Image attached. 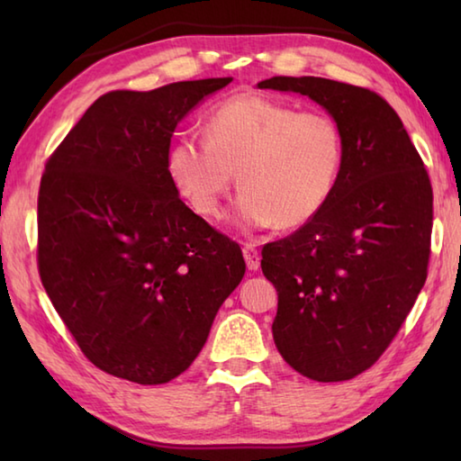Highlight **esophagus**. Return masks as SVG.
<instances>
[{
	"instance_id": "34e87169",
	"label": "esophagus",
	"mask_w": 461,
	"mask_h": 461,
	"mask_svg": "<svg viewBox=\"0 0 461 461\" xmlns=\"http://www.w3.org/2000/svg\"><path fill=\"white\" fill-rule=\"evenodd\" d=\"M243 258H246L248 263V269L251 271H258L259 269V263H261V256L256 246H251V243H246L243 246Z\"/></svg>"
}]
</instances>
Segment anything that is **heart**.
<instances>
[{
    "label": "heart",
    "mask_w": 461,
    "mask_h": 461,
    "mask_svg": "<svg viewBox=\"0 0 461 461\" xmlns=\"http://www.w3.org/2000/svg\"><path fill=\"white\" fill-rule=\"evenodd\" d=\"M168 174L202 218H220L238 174V215L246 228H299L325 208L339 180L342 132L321 111L241 93L210 113L205 136L182 134Z\"/></svg>",
    "instance_id": "1"
}]
</instances>
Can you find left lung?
I'll list each match as a JSON object with an SVG mask.
<instances>
[{
    "instance_id": "left-lung-1",
    "label": "left lung",
    "mask_w": 461,
    "mask_h": 461,
    "mask_svg": "<svg viewBox=\"0 0 461 461\" xmlns=\"http://www.w3.org/2000/svg\"><path fill=\"white\" fill-rule=\"evenodd\" d=\"M259 89L305 95L342 132L339 180L315 218L261 249L277 289L273 340L299 375L342 382L398 335L428 277L434 194L396 111L375 91L321 77H271Z\"/></svg>"
}]
</instances>
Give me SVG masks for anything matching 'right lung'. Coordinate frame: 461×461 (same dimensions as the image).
Returning a JSON list of instances; mask_svg holds the SVG:
<instances>
[{
  "label": "right lung",
  "instance_id": "right-lung-1",
  "mask_svg": "<svg viewBox=\"0 0 461 461\" xmlns=\"http://www.w3.org/2000/svg\"><path fill=\"white\" fill-rule=\"evenodd\" d=\"M230 83L106 93L47 158L39 277L106 375L144 386L182 375L246 273L241 248L178 198L166 164L176 124Z\"/></svg>",
  "mask_w": 461,
  "mask_h": 461
}]
</instances>
